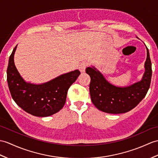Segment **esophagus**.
Wrapping results in <instances>:
<instances>
[{"label":"esophagus","mask_w":158,"mask_h":158,"mask_svg":"<svg viewBox=\"0 0 158 158\" xmlns=\"http://www.w3.org/2000/svg\"><path fill=\"white\" fill-rule=\"evenodd\" d=\"M87 65H88V64H87V62L83 61V62H81V63L79 64V71L81 72H85V69L87 67Z\"/></svg>","instance_id":"34e87169"}]
</instances>
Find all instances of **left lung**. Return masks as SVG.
Segmentation results:
<instances>
[{
	"instance_id": "left-lung-1",
	"label": "left lung",
	"mask_w": 158,
	"mask_h": 158,
	"mask_svg": "<svg viewBox=\"0 0 158 158\" xmlns=\"http://www.w3.org/2000/svg\"><path fill=\"white\" fill-rule=\"evenodd\" d=\"M147 49L145 73L140 81L127 87H117L105 79L94 67H87L86 73L90 76L91 100L100 110L110 114L125 113L131 110L145 98L151 83L152 62L149 50Z\"/></svg>"
}]
</instances>
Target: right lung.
Returning a JSON list of instances; mask_svg holds the SVG:
<instances>
[{"label":"right lung","instance_id":"right-lung-1","mask_svg":"<svg viewBox=\"0 0 158 158\" xmlns=\"http://www.w3.org/2000/svg\"><path fill=\"white\" fill-rule=\"evenodd\" d=\"M17 45L10 54L7 68V82L10 94L15 103L30 114L46 117L63 108L67 91L81 73L75 70L61 75L42 84L25 81L15 65L14 54Z\"/></svg>","mask_w":158,"mask_h":158}]
</instances>
